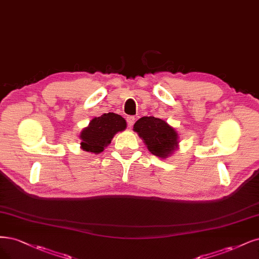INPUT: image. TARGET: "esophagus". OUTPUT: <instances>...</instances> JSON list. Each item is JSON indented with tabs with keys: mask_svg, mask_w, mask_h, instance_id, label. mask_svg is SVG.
Listing matches in <instances>:
<instances>
[{
	"mask_svg": "<svg viewBox=\"0 0 259 259\" xmlns=\"http://www.w3.org/2000/svg\"><path fill=\"white\" fill-rule=\"evenodd\" d=\"M126 122H127V126L131 128L134 123H135V117H133V115H128V117L126 118Z\"/></svg>",
	"mask_w": 259,
	"mask_h": 259,
	"instance_id": "obj_1",
	"label": "esophagus"
}]
</instances>
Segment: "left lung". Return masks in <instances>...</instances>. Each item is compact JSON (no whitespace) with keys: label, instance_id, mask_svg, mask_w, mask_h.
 Wrapping results in <instances>:
<instances>
[{"label":"left lung","instance_id":"1","mask_svg":"<svg viewBox=\"0 0 259 259\" xmlns=\"http://www.w3.org/2000/svg\"><path fill=\"white\" fill-rule=\"evenodd\" d=\"M133 130L150 152L157 157H169L179 147V134L162 119L142 117L134 124Z\"/></svg>","mask_w":259,"mask_h":259}]
</instances>
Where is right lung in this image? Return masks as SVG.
<instances>
[{
  "instance_id": "right-lung-1",
  "label": "right lung",
  "mask_w": 259,
  "mask_h": 259,
  "mask_svg": "<svg viewBox=\"0 0 259 259\" xmlns=\"http://www.w3.org/2000/svg\"><path fill=\"white\" fill-rule=\"evenodd\" d=\"M126 128V121L120 114L109 112L91 120L80 133V148L85 152L99 154L108 146L113 136Z\"/></svg>"
}]
</instances>
